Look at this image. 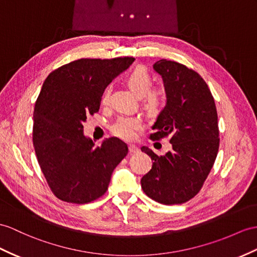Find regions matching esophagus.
<instances>
[{"mask_svg":"<svg viewBox=\"0 0 257 257\" xmlns=\"http://www.w3.org/2000/svg\"><path fill=\"white\" fill-rule=\"evenodd\" d=\"M128 150H130L131 154H137V153L140 152V148L136 147L135 145H130L128 146Z\"/></svg>","mask_w":257,"mask_h":257,"instance_id":"obj_1","label":"esophagus"}]
</instances>
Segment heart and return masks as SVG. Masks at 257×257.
<instances>
[{"label": "heart", "mask_w": 257, "mask_h": 257, "mask_svg": "<svg viewBox=\"0 0 257 257\" xmlns=\"http://www.w3.org/2000/svg\"><path fill=\"white\" fill-rule=\"evenodd\" d=\"M126 83L137 96L143 97V101L149 110L155 111L160 108L165 99V90L160 87H152L153 78L146 67L140 65L131 70L126 75ZM109 93V86H105L100 95V102L102 104L108 102ZM142 127L140 117L120 116L111 125V132L122 140L132 141Z\"/></svg>", "instance_id": "heart-1"}]
</instances>
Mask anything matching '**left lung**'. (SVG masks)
<instances>
[{
    "label": "left lung",
    "mask_w": 257,
    "mask_h": 257,
    "mask_svg": "<svg viewBox=\"0 0 257 257\" xmlns=\"http://www.w3.org/2000/svg\"><path fill=\"white\" fill-rule=\"evenodd\" d=\"M154 70L164 80L167 104L153 125L150 140L169 137L172 150L157 156L143 146L153 162L141 180L154 201L174 205L201 191L219 149L218 115L214 97L201 75L174 61L159 60Z\"/></svg>",
    "instance_id": "left-lung-1"
}]
</instances>
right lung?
I'll use <instances>...</instances> for the list:
<instances>
[{"label": "right lung", "mask_w": 257, "mask_h": 257, "mask_svg": "<svg viewBox=\"0 0 257 257\" xmlns=\"http://www.w3.org/2000/svg\"><path fill=\"white\" fill-rule=\"evenodd\" d=\"M134 58L79 59L49 74L35 104L33 142L50 189L62 201L87 204L107 192L128 148L116 137L95 146L83 123L100 108V95Z\"/></svg>", "instance_id": "right-lung-1"}]
</instances>
